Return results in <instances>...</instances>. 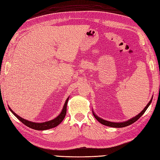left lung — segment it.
<instances>
[{
    "label": "left lung",
    "instance_id": "1",
    "mask_svg": "<svg viewBox=\"0 0 160 160\" xmlns=\"http://www.w3.org/2000/svg\"><path fill=\"white\" fill-rule=\"evenodd\" d=\"M152 98L151 99V101L148 102V103L146 107L144 108V109L140 113H138L137 116H134L133 118H131V119H129L128 120H127V121H125V122H114L108 121V120H105L102 119V118H100V117H98L97 115H96L93 110H92V113H93V115L95 117V118L97 119L99 122L102 124V125H106V126H108V127H115V128H120V127H127V126H129V125H131V124H133V122H136V120H138V119L140 118L144 114V113L146 112V110L147 109V108L149 107V105H151V101H152Z\"/></svg>",
    "mask_w": 160,
    "mask_h": 160
}]
</instances>
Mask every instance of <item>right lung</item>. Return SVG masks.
Segmentation results:
<instances>
[{
	"instance_id": "1",
	"label": "right lung",
	"mask_w": 160,
	"mask_h": 160,
	"mask_svg": "<svg viewBox=\"0 0 160 160\" xmlns=\"http://www.w3.org/2000/svg\"><path fill=\"white\" fill-rule=\"evenodd\" d=\"M69 99V97H68V98L66 99V101L64 103V105L62 108V110L61 113L59 114L54 119H52L51 120H49V121H47V122H31V121H29V120L24 119L22 118H21L20 116H19L18 115H17L16 113L14 112L13 110L11 109L9 107V109L13 114L15 116L16 118L18 119L20 121L22 122L24 125H25L26 126H27L29 128L33 129L35 130H40V131H43V130H47L49 129H52L54 128V127L58 126L60 123L62 122V120L64 119L65 116L66 114V109H67V104H68V101Z\"/></svg>"
}]
</instances>
